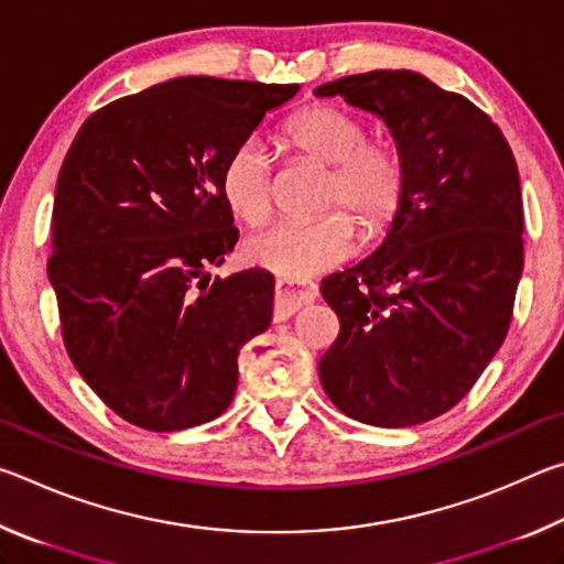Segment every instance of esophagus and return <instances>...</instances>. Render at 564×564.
I'll return each instance as SVG.
<instances>
[{"instance_id": "34e87169", "label": "esophagus", "mask_w": 564, "mask_h": 564, "mask_svg": "<svg viewBox=\"0 0 564 564\" xmlns=\"http://www.w3.org/2000/svg\"><path fill=\"white\" fill-rule=\"evenodd\" d=\"M316 285H295L291 281L279 279L275 281V303H273V316L275 321L291 318L295 311H301L303 305L316 301Z\"/></svg>"}]
</instances>
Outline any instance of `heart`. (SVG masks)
<instances>
[{"mask_svg": "<svg viewBox=\"0 0 564 564\" xmlns=\"http://www.w3.org/2000/svg\"><path fill=\"white\" fill-rule=\"evenodd\" d=\"M366 127L333 104H311L283 123L281 141L295 156L330 166L323 208L343 206L358 218L362 236L373 238L395 221L408 191V164L393 141L366 139ZM221 196L238 221L261 226L273 214L271 156L248 139L226 156ZM356 248V226L340 212L303 224H275L246 241L248 263L305 281L348 261Z\"/></svg>", "mask_w": 564, "mask_h": 564, "instance_id": "heart-1", "label": "heart"}]
</instances>
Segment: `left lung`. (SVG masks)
<instances>
[{
    "label": "left lung",
    "mask_w": 564,
    "mask_h": 564,
    "mask_svg": "<svg viewBox=\"0 0 564 564\" xmlns=\"http://www.w3.org/2000/svg\"><path fill=\"white\" fill-rule=\"evenodd\" d=\"M316 94L378 113L408 164L386 241L321 283L340 321L318 362L323 390L360 423H427L508 336L524 263L518 164L488 113L423 74H352Z\"/></svg>",
    "instance_id": "left-lung-1"
}]
</instances>
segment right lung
Instances as JSON below:
<instances>
[{"instance_id":"obj_1","label":"right lung","mask_w":564,"mask_h":564,"mask_svg":"<svg viewBox=\"0 0 564 564\" xmlns=\"http://www.w3.org/2000/svg\"><path fill=\"white\" fill-rule=\"evenodd\" d=\"M299 89L178 76L94 111L66 151L46 273L66 352L127 423L184 431L231 405L238 350L271 326L273 275L208 285L238 241L218 178Z\"/></svg>"}]
</instances>
